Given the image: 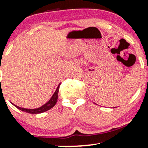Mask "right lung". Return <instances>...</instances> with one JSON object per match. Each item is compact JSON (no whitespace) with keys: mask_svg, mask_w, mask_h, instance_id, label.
Listing matches in <instances>:
<instances>
[{"mask_svg":"<svg viewBox=\"0 0 148 148\" xmlns=\"http://www.w3.org/2000/svg\"><path fill=\"white\" fill-rule=\"evenodd\" d=\"M60 84L58 85L56 90L55 91L54 94L53 95L51 98V99L45 103V104H44L43 106L40 107V108H34V109H28V108H21V107L16 106V105L14 104V103H12V104L14 105L15 107H16V108H18L19 110H21V111H23V112H26V113H31V114H37V113H44V112L48 111V110L51 109V108H53V107L55 106L57 100H58V95L59 88H60Z\"/></svg>","mask_w":148,"mask_h":148,"instance_id":"add662e5","label":"right lung"}]
</instances>
